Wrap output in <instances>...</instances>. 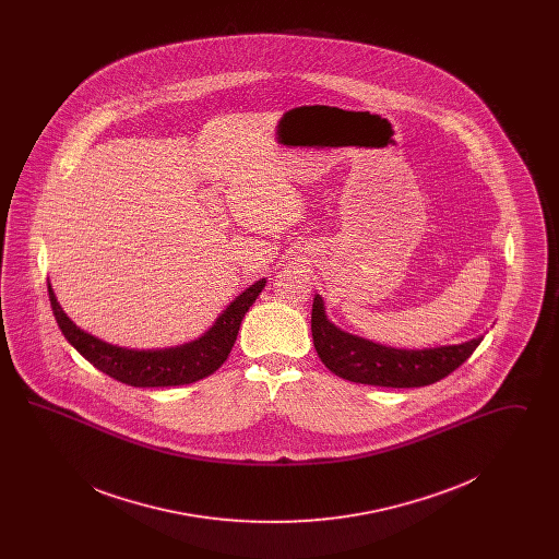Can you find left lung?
<instances>
[{
	"mask_svg": "<svg viewBox=\"0 0 559 559\" xmlns=\"http://www.w3.org/2000/svg\"><path fill=\"white\" fill-rule=\"evenodd\" d=\"M312 340L320 360L337 377L379 388H424L459 369L479 346L481 337L459 346L399 349L379 346L337 329L324 314V301L314 295Z\"/></svg>",
	"mask_w": 559,
	"mask_h": 559,
	"instance_id": "obj_1",
	"label": "left lung"
}]
</instances>
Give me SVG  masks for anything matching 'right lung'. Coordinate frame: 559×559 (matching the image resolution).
<instances>
[{
    "instance_id": "right-lung-1",
    "label": "right lung",
    "mask_w": 559,
    "mask_h": 559,
    "mask_svg": "<svg viewBox=\"0 0 559 559\" xmlns=\"http://www.w3.org/2000/svg\"><path fill=\"white\" fill-rule=\"evenodd\" d=\"M264 287L266 278H260L249 289L240 293L213 322L212 329L203 333L199 340L185 346L165 349H130L107 344L80 329L64 314L53 295L52 285H48V293L53 319L58 322L62 335L98 371L107 372L108 377L133 388H167L187 385L203 377H210L226 362L230 349L237 342L240 320Z\"/></svg>"
}]
</instances>
